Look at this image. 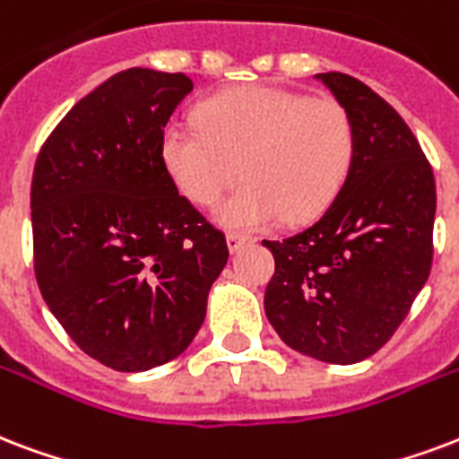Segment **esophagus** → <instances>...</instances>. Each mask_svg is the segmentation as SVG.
<instances>
[{
  "mask_svg": "<svg viewBox=\"0 0 459 459\" xmlns=\"http://www.w3.org/2000/svg\"><path fill=\"white\" fill-rule=\"evenodd\" d=\"M226 240H229V250H230V253H236L238 247H243L245 243H250L253 238L245 236V233H233V230H230L229 236H226Z\"/></svg>",
  "mask_w": 459,
  "mask_h": 459,
  "instance_id": "obj_1",
  "label": "esophagus"
}]
</instances>
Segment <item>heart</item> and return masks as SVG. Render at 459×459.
Returning <instances> with one entry per match:
<instances>
[{
  "label": "heart",
  "instance_id": "1",
  "mask_svg": "<svg viewBox=\"0 0 459 459\" xmlns=\"http://www.w3.org/2000/svg\"><path fill=\"white\" fill-rule=\"evenodd\" d=\"M195 117L197 127H163L160 163L199 206H214L243 166L247 183L219 209L230 229H264L284 216L310 221L334 202L354 163V122L332 98L250 83L206 98Z\"/></svg>",
  "mask_w": 459,
  "mask_h": 459
}]
</instances>
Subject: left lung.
Wrapping results in <instances>:
<instances>
[{"label":"left lung","instance_id":"left-lung-1","mask_svg":"<svg viewBox=\"0 0 459 459\" xmlns=\"http://www.w3.org/2000/svg\"><path fill=\"white\" fill-rule=\"evenodd\" d=\"M315 79L351 115L356 153L325 214L274 255L264 313L284 344L327 363L368 359L407 317L431 272L436 180L393 105L354 76Z\"/></svg>","mask_w":459,"mask_h":459}]
</instances>
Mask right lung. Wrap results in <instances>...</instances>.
Segmentation results:
<instances>
[{"label": "right lung", "instance_id": "obj_1", "mask_svg": "<svg viewBox=\"0 0 459 459\" xmlns=\"http://www.w3.org/2000/svg\"><path fill=\"white\" fill-rule=\"evenodd\" d=\"M190 76L132 66L45 139L30 185L35 279L83 354L122 373L190 346L229 245L160 163V132Z\"/></svg>", "mask_w": 459, "mask_h": 459}]
</instances>
